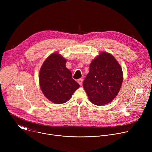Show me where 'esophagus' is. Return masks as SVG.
I'll return each instance as SVG.
<instances>
[{
  "instance_id": "34e87169",
  "label": "esophagus",
  "mask_w": 152,
  "mask_h": 152,
  "mask_svg": "<svg viewBox=\"0 0 152 152\" xmlns=\"http://www.w3.org/2000/svg\"><path fill=\"white\" fill-rule=\"evenodd\" d=\"M77 82L79 83V84L80 85H82V82H83V79H79L77 80Z\"/></svg>"
}]
</instances>
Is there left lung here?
Segmentation results:
<instances>
[{"instance_id": "1", "label": "left lung", "mask_w": 152, "mask_h": 152, "mask_svg": "<svg viewBox=\"0 0 152 152\" xmlns=\"http://www.w3.org/2000/svg\"><path fill=\"white\" fill-rule=\"evenodd\" d=\"M123 79L122 69L118 61L111 54L103 52L91 61L83 86L90 102L102 106L117 96Z\"/></svg>"}]
</instances>
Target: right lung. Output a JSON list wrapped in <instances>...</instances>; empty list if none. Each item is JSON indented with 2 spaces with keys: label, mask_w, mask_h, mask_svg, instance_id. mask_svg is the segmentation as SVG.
Returning <instances> with one entry per match:
<instances>
[{
  "label": "right lung",
  "mask_w": 152,
  "mask_h": 152,
  "mask_svg": "<svg viewBox=\"0 0 152 152\" xmlns=\"http://www.w3.org/2000/svg\"><path fill=\"white\" fill-rule=\"evenodd\" d=\"M66 62L60 54L53 53L43 62L39 73V86L43 94L56 104L67 102L80 86L66 67Z\"/></svg>",
  "instance_id": "obj_1"
}]
</instances>
